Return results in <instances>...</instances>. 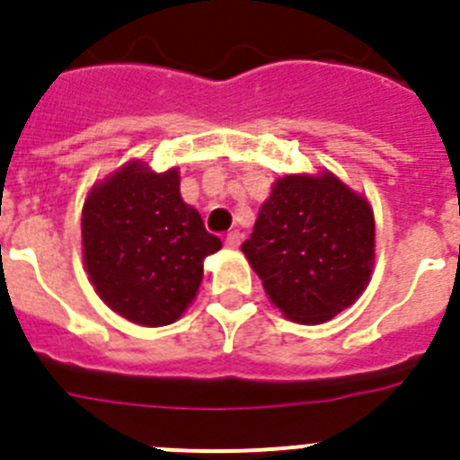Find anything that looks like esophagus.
I'll list each match as a JSON object with an SVG mask.
<instances>
[{"label": "esophagus", "instance_id": "esophagus-1", "mask_svg": "<svg viewBox=\"0 0 460 460\" xmlns=\"http://www.w3.org/2000/svg\"><path fill=\"white\" fill-rule=\"evenodd\" d=\"M239 243H242V234H239L237 230H233V233H227V237H226V246H227V249H239Z\"/></svg>", "mask_w": 460, "mask_h": 460}]
</instances>
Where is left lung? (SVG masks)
Returning a JSON list of instances; mask_svg holds the SVG:
<instances>
[{
	"label": "left lung",
	"instance_id": "8db88e82",
	"mask_svg": "<svg viewBox=\"0 0 460 460\" xmlns=\"http://www.w3.org/2000/svg\"><path fill=\"white\" fill-rule=\"evenodd\" d=\"M242 253L288 320L323 324L350 308L371 283L373 207L329 170L283 174Z\"/></svg>",
	"mask_w": 460,
	"mask_h": 460
}]
</instances>
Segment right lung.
Masks as SVG:
<instances>
[{"instance_id":"obj_1","label":"right lung","mask_w":460,"mask_h":460,"mask_svg":"<svg viewBox=\"0 0 460 460\" xmlns=\"http://www.w3.org/2000/svg\"><path fill=\"white\" fill-rule=\"evenodd\" d=\"M83 262L108 308L140 327L180 320L202 283V262L223 243L180 193V170L133 158L89 189Z\"/></svg>"}]
</instances>
